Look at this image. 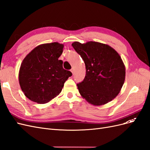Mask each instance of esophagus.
<instances>
[{
	"label": "esophagus",
	"mask_w": 150,
	"mask_h": 150,
	"mask_svg": "<svg viewBox=\"0 0 150 150\" xmlns=\"http://www.w3.org/2000/svg\"><path fill=\"white\" fill-rule=\"evenodd\" d=\"M71 72L72 73V74H74V68H72V69H71Z\"/></svg>",
	"instance_id": "1"
}]
</instances>
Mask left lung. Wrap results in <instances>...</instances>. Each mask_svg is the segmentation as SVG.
<instances>
[{"label":"left lung","mask_w":150,"mask_h":150,"mask_svg":"<svg viewBox=\"0 0 150 150\" xmlns=\"http://www.w3.org/2000/svg\"><path fill=\"white\" fill-rule=\"evenodd\" d=\"M72 46L86 66L85 78L77 84L81 96L94 106L112 101L125 80V66L119 54L109 45L98 42H74Z\"/></svg>","instance_id":"left-lung-1"}]
</instances>
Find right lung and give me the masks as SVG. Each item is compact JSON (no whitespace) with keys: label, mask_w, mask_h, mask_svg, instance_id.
<instances>
[{"label":"right lung","mask_w":150,"mask_h":150,"mask_svg":"<svg viewBox=\"0 0 150 150\" xmlns=\"http://www.w3.org/2000/svg\"><path fill=\"white\" fill-rule=\"evenodd\" d=\"M64 44H40L25 56L21 63L19 81L25 96L39 104L49 102L59 94L71 72L63 69L59 60Z\"/></svg>","instance_id":"1"}]
</instances>
